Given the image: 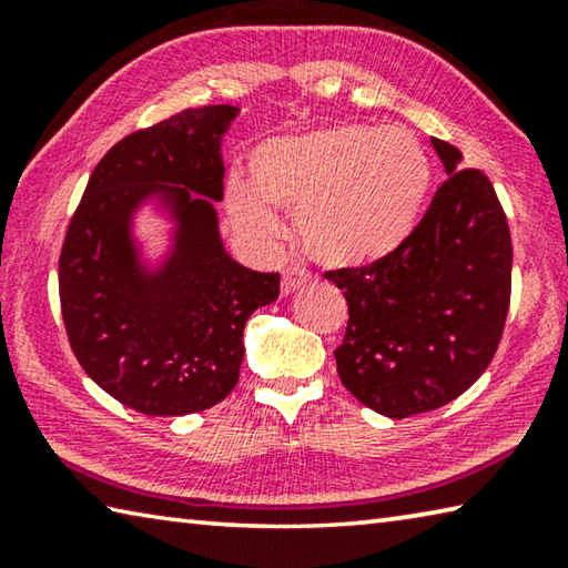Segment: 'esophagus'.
<instances>
[{"label":"esophagus","mask_w":568,"mask_h":568,"mask_svg":"<svg viewBox=\"0 0 568 568\" xmlns=\"http://www.w3.org/2000/svg\"><path fill=\"white\" fill-rule=\"evenodd\" d=\"M311 283V273L303 271V267H287L283 273V295H293Z\"/></svg>","instance_id":"34e87169"}]
</instances>
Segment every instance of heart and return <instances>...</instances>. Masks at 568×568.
<instances>
[{
	"label": "heart",
	"instance_id": "1",
	"mask_svg": "<svg viewBox=\"0 0 568 568\" xmlns=\"http://www.w3.org/2000/svg\"><path fill=\"white\" fill-rule=\"evenodd\" d=\"M253 187L233 180L227 210L261 245L283 235L273 207L297 213V235L315 263L351 271L396 253L426 210L434 165L406 130L368 122L283 134L250 155Z\"/></svg>",
	"mask_w": 568,
	"mask_h": 568
}]
</instances>
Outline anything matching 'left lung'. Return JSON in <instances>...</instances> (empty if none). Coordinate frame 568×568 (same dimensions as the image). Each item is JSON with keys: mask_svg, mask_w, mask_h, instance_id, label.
<instances>
[{"mask_svg": "<svg viewBox=\"0 0 568 568\" xmlns=\"http://www.w3.org/2000/svg\"><path fill=\"white\" fill-rule=\"evenodd\" d=\"M446 182L396 253L325 277L348 301L338 376L363 406L400 420L446 406L491 363L511 297V235L484 172L430 138Z\"/></svg>", "mask_w": 568, "mask_h": 568, "instance_id": "obj_1", "label": "left lung"}]
</instances>
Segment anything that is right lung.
Masks as SVG:
<instances>
[{
    "instance_id": "1",
    "label": "right lung",
    "mask_w": 568,
    "mask_h": 568,
    "mask_svg": "<svg viewBox=\"0 0 568 568\" xmlns=\"http://www.w3.org/2000/svg\"><path fill=\"white\" fill-rule=\"evenodd\" d=\"M240 108L207 104L120 140L94 168L60 255L62 318L98 386L145 416L213 408L235 388L243 331L281 275L235 263L220 235L223 140ZM166 223L150 256L139 215Z\"/></svg>"
}]
</instances>
